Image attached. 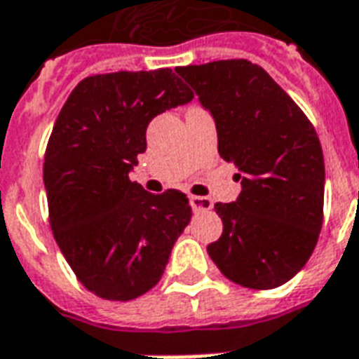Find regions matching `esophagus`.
Wrapping results in <instances>:
<instances>
[{
    "instance_id": "obj_1",
    "label": "esophagus",
    "mask_w": 359,
    "mask_h": 359,
    "mask_svg": "<svg viewBox=\"0 0 359 359\" xmlns=\"http://www.w3.org/2000/svg\"><path fill=\"white\" fill-rule=\"evenodd\" d=\"M190 205L196 213H200V211H209V209H213V201L209 200V198H201V196H192L190 198Z\"/></svg>"
}]
</instances>
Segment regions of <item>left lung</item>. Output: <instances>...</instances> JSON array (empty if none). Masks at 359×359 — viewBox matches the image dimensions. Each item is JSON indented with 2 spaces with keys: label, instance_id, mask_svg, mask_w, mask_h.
Listing matches in <instances>:
<instances>
[{
  "label": "left lung",
  "instance_id": "1",
  "mask_svg": "<svg viewBox=\"0 0 359 359\" xmlns=\"http://www.w3.org/2000/svg\"><path fill=\"white\" fill-rule=\"evenodd\" d=\"M217 123L219 154L241 194L215 203L222 236L207 245L228 280L274 289L301 270L323 222V152L314 126L259 65L243 58L175 68Z\"/></svg>",
  "mask_w": 359,
  "mask_h": 359
}]
</instances>
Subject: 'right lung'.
Masks as SVG:
<instances>
[{"mask_svg":"<svg viewBox=\"0 0 359 359\" xmlns=\"http://www.w3.org/2000/svg\"><path fill=\"white\" fill-rule=\"evenodd\" d=\"M194 93L171 68L81 79L58 114L43 159L49 224L74 274L106 301H133L161 280L190 222L187 194L129 180L146 127Z\"/></svg>","mask_w":359,"mask_h":359,"instance_id":"1","label":"right lung"}]
</instances>
